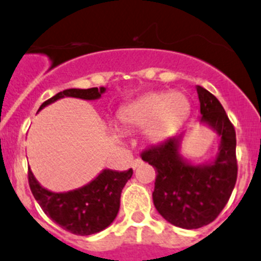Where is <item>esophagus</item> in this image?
Returning <instances> with one entry per match:
<instances>
[{"instance_id": "esophagus-1", "label": "esophagus", "mask_w": 261, "mask_h": 261, "mask_svg": "<svg viewBox=\"0 0 261 261\" xmlns=\"http://www.w3.org/2000/svg\"><path fill=\"white\" fill-rule=\"evenodd\" d=\"M141 163H143V161H141V159H139V158H136L135 161H133V168L136 169L139 166H140Z\"/></svg>"}]
</instances>
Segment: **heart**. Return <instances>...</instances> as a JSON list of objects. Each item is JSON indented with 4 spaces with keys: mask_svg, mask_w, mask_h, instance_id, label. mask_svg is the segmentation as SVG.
Wrapping results in <instances>:
<instances>
[{
    "mask_svg": "<svg viewBox=\"0 0 261 261\" xmlns=\"http://www.w3.org/2000/svg\"><path fill=\"white\" fill-rule=\"evenodd\" d=\"M190 113V100L179 92H151L126 103L117 111L123 127L144 128L150 143H162L184 125Z\"/></svg>",
    "mask_w": 261,
    "mask_h": 261,
    "instance_id": "heart-1",
    "label": "heart"
}]
</instances>
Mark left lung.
<instances>
[{
    "mask_svg": "<svg viewBox=\"0 0 261 261\" xmlns=\"http://www.w3.org/2000/svg\"><path fill=\"white\" fill-rule=\"evenodd\" d=\"M200 123L219 136L218 153L203 164H192L181 154L184 134L167 139L141 153L155 168L153 203L173 226L195 229L206 226L226 206L237 179L236 131L221 102L203 87H196Z\"/></svg>",
    "mask_w": 261,
    "mask_h": 261,
    "instance_id": "8db88e82",
    "label": "left lung"
}]
</instances>
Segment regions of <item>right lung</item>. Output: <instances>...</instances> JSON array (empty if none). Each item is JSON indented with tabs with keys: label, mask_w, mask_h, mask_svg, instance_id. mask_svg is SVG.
<instances>
[{
	"label": "right lung",
	"mask_w": 261,
	"mask_h": 261,
	"mask_svg": "<svg viewBox=\"0 0 261 261\" xmlns=\"http://www.w3.org/2000/svg\"><path fill=\"white\" fill-rule=\"evenodd\" d=\"M107 88L66 89L45 100L38 112L50 103L65 97L84 100L99 99ZM133 176V169L118 172L103 169L93 181L76 190L53 192L44 189L33 172H28L29 186L35 200L45 214L63 229L79 236H89L107 228L120 211V199L126 182Z\"/></svg>",
	"instance_id": "1"
}]
</instances>
